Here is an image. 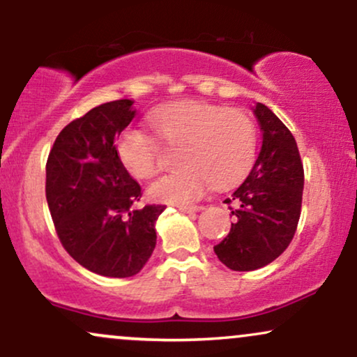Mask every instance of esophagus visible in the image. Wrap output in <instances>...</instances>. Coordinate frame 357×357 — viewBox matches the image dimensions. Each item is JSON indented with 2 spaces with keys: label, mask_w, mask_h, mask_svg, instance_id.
I'll use <instances>...</instances> for the list:
<instances>
[{
  "label": "esophagus",
  "mask_w": 357,
  "mask_h": 357,
  "mask_svg": "<svg viewBox=\"0 0 357 357\" xmlns=\"http://www.w3.org/2000/svg\"><path fill=\"white\" fill-rule=\"evenodd\" d=\"M203 206H196V204H191V206H179V211L183 213H196V211H202Z\"/></svg>",
  "instance_id": "esophagus-1"
}]
</instances>
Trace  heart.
<instances>
[{
	"mask_svg": "<svg viewBox=\"0 0 357 357\" xmlns=\"http://www.w3.org/2000/svg\"><path fill=\"white\" fill-rule=\"evenodd\" d=\"M153 126L167 146L179 149L178 161L183 166L149 188V195L158 202H196L210 184L228 188L241 181L255 161L257 129L241 110L206 102H183L158 110ZM117 155L137 179L153 178L161 167L158 142L137 127L122 130Z\"/></svg>",
	"mask_w": 357,
	"mask_h": 357,
	"instance_id": "heart-1",
	"label": "heart"
}]
</instances>
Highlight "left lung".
<instances>
[{"instance_id": "8db88e82", "label": "left lung", "mask_w": 357, "mask_h": 357, "mask_svg": "<svg viewBox=\"0 0 357 357\" xmlns=\"http://www.w3.org/2000/svg\"><path fill=\"white\" fill-rule=\"evenodd\" d=\"M261 129V149L243 183L225 203L235 223L215 245L221 264L236 272L268 265L285 252L301 218L304 166L292 132L267 105L253 109Z\"/></svg>"}]
</instances>
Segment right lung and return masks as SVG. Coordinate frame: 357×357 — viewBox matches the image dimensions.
Segmentation results:
<instances>
[{"label": "right lung", "instance_id": "right-lung-1", "mask_svg": "<svg viewBox=\"0 0 357 357\" xmlns=\"http://www.w3.org/2000/svg\"><path fill=\"white\" fill-rule=\"evenodd\" d=\"M134 116L129 99L93 107L61 129L47 161L45 192L56 235L73 260L104 277L141 272L166 208L137 210L141 186L117 155L116 141Z\"/></svg>", "mask_w": 357, "mask_h": 357}]
</instances>
